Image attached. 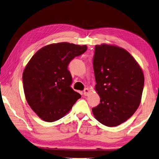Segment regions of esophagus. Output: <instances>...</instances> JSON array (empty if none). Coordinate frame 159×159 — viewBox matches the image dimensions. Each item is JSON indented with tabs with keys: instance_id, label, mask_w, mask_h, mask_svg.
<instances>
[{
	"instance_id": "34e87169",
	"label": "esophagus",
	"mask_w": 159,
	"mask_h": 159,
	"mask_svg": "<svg viewBox=\"0 0 159 159\" xmlns=\"http://www.w3.org/2000/svg\"><path fill=\"white\" fill-rule=\"evenodd\" d=\"M89 89H88V88H85V89H84L83 93H84V95L85 96H87V95L89 94Z\"/></svg>"
}]
</instances>
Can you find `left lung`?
Instances as JSON below:
<instances>
[{"instance_id":"1","label":"left lung","mask_w":159,"mask_h":159,"mask_svg":"<svg viewBox=\"0 0 159 159\" xmlns=\"http://www.w3.org/2000/svg\"><path fill=\"white\" fill-rule=\"evenodd\" d=\"M93 66L100 103L92 108L102 125L116 127L133 115L140 103L144 77L129 52L107 44L95 45Z\"/></svg>"}]
</instances>
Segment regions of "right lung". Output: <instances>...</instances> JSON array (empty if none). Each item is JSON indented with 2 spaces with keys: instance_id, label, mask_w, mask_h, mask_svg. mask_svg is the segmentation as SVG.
Wrapping results in <instances>:
<instances>
[{
  "instance_id": "1",
  "label": "right lung",
  "mask_w": 159,
  "mask_h": 159,
  "mask_svg": "<svg viewBox=\"0 0 159 159\" xmlns=\"http://www.w3.org/2000/svg\"><path fill=\"white\" fill-rule=\"evenodd\" d=\"M86 50V45L51 44L41 48L27 64L23 74L25 98L43 120L52 122L63 118L81 98L71 87L73 80L67 67Z\"/></svg>"
}]
</instances>
